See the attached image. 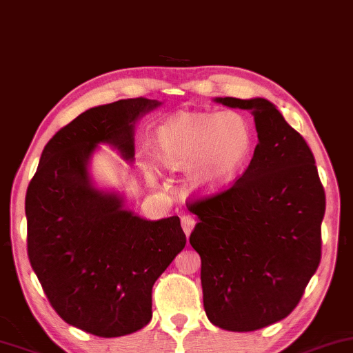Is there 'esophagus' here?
<instances>
[{
  "mask_svg": "<svg viewBox=\"0 0 353 353\" xmlns=\"http://www.w3.org/2000/svg\"><path fill=\"white\" fill-rule=\"evenodd\" d=\"M181 223H182V229H184L185 236L189 237L190 232L194 231V228H195V219H194V216H190V214H182V216H181Z\"/></svg>",
  "mask_w": 353,
  "mask_h": 353,
  "instance_id": "1",
  "label": "esophagus"
}]
</instances>
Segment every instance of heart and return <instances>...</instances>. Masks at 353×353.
Segmentation results:
<instances>
[{
    "instance_id": "heart-1",
    "label": "heart",
    "mask_w": 353,
    "mask_h": 353,
    "mask_svg": "<svg viewBox=\"0 0 353 353\" xmlns=\"http://www.w3.org/2000/svg\"><path fill=\"white\" fill-rule=\"evenodd\" d=\"M255 134L241 112H177L154 132L152 154L171 171H185L194 194L213 195L234 184L252 161Z\"/></svg>"
}]
</instances>
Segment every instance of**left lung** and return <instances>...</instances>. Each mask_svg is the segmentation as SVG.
I'll use <instances>...</instances> for the list:
<instances>
[{
    "mask_svg": "<svg viewBox=\"0 0 353 353\" xmlns=\"http://www.w3.org/2000/svg\"><path fill=\"white\" fill-rule=\"evenodd\" d=\"M253 114L258 143L228 190L187 205L199 216L190 245L201 258L206 316L247 332L297 307L321 260L326 195L310 147L265 98H214Z\"/></svg>",
    "mask_w": 353,
    "mask_h": 353,
    "instance_id": "obj_1",
    "label": "left lung"
}]
</instances>
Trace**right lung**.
Segmentation results:
<instances>
[{"label": "right lung", "mask_w": 353, "mask_h": 353, "mask_svg": "<svg viewBox=\"0 0 353 353\" xmlns=\"http://www.w3.org/2000/svg\"><path fill=\"white\" fill-rule=\"evenodd\" d=\"M161 103L129 98L90 108L46 143L26 195L27 252L51 307L98 337L142 330L154 281L185 247L177 216L148 221L93 185L98 143L132 161L134 125Z\"/></svg>", "instance_id": "1"}]
</instances>
